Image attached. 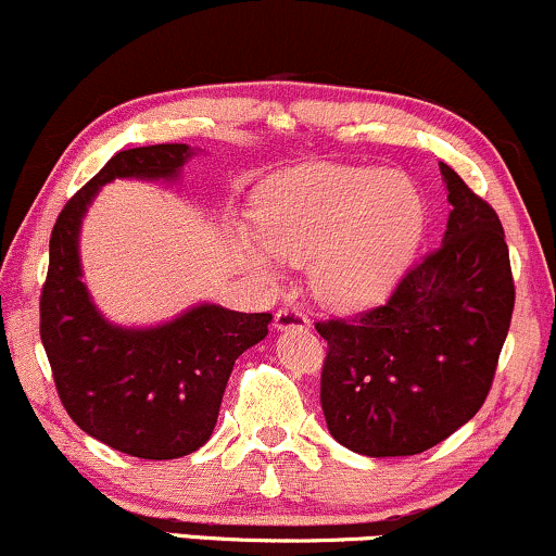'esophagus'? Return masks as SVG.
<instances>
[{"mask_svg": "<svg viewBox=\"0 0 556 556\" xmlns=\"http://www.w3.org/2000/svg\"><path fill=\"white\" fill-rule=\"evenodd\" d=\"M273 325L278 330H291V328H309V317L304 312H299L296 306H280L273 317Z\"/></svg>", "mask_w": 556, "mask_h": 556, "instance_id": "esophagus-1", "label": "esophagus"}]
</instances>
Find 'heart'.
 <instances>
[{"mask_svg":"<svg viewBox=\"0 0 556 556\" xmlns=\"http://www.w3.org/2000/svg\"><path fill=\"white\" fill-rule=\"evenodd\" d=\"M265 250L244 257L265 276L273 258L306 265L332 306H362L393 289L424 233V200L406 176L382 166H306L278 176L257 205Z\"/></svg>","mask_w":556,"mask_h":556,"instance_id":"1","label":"heart"}]
</instances>
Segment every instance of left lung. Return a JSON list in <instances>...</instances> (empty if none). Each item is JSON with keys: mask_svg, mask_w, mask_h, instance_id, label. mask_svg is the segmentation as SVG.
Returning <instances> with one entry per match:
<instances>
[{"mask_svg": "<svg viewBox=\"0 0 556 556\" xmlns=\"http://www.w3.org/2000/svg\"><path fill=\"white\" fill-rule=\"evenodd\" d=\"M442 244L384 304L317 319L328 341L319 403L330 434L369 458L419 455L484 406L510 330L515 280L500 215L447 163Z\"/></svg>", "mask_w": 556, "mask_h": 556, "instance_id": "obj_1", "label": "left lung"}]
</instances>
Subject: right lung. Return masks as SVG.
<instances>
[{
	"instance_id": "right-lung-1",
	"label": "right lung",
	"mask_w": 556,
	"mask_h": 556,
	"mask_svg": "<svg viewBox=\"0 0 556 556\" xmlns=\"http://www.w3.org/2000/svg\"><path fill=\"white\" fill-rule=\"evenodd\" d=\"M189 155L181 142L116 153L59 213L41 289V343L64 410L103 445L146 460L181 458L211 440L233 362L273 319L202 304L161 328L122 330L90 304L77 231L98 187L116 176L172 179Z\"/></svg>"
}]
</instances>
